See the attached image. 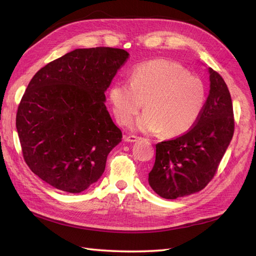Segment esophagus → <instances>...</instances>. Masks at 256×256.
I'll return each instance as SVG.
<instances>
[{
	"mask_svg": "<svg viewBox=\"0 0 256 256\" xmlns=\"http://www.w3.org/2000/svg\"><path fill=\"white\" fill-rule=\"evenodd\" d=\"M140 139H141L140 136H134V134L124 136V141H127V142H136V141H138Z\"/></svg>",
	"mask_w": 256,
	"mask_h": 256,
	"instance_id": "obj_1",
	"label": "esophagus"
}]
</instances>
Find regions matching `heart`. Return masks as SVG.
Segmentation results:
<instances>
[{"label":"heart","instance_id":"obj_1","mask_svg":"<svg viewBox=\"0 0 256 256\" xmlns=\"http://www.w3.org/2000/svg\"><path fill=\"white\" fill-rule=\"evenodd\" d=\"M108 98L116 120L124 126L132 122L144 101L146 112L136 127L176 136L190 130L200 118L206 88L200 77L189 74L177 62L153 60L134 68L130 84H112Z\"/></svg>","mask_w":256,"mask_h":256}]
</instances>
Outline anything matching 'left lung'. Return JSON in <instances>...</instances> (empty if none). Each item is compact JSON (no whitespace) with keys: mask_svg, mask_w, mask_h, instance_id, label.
I'll use <instances>...</instances> for the list:
<instances>
[{"mask_svg":"<svg viewBox=\"0 0 256 256\" xmlns=\"http://www.w3.org/2000/svg\"><path fill=\"white\" fill-rule=\"evenodd\" d=\"M210 72V89L202 114L190 130L156 144L148 184L164 198L190 196L208 184L232 139V96L220 74Z\"/></svg>","mask_w":256,"mask_h":256,"instance_id":"8db88e82","label":"left lung"}]
</instances>
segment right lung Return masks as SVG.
<instances>
[{"mask_svg": "<svg viewBox=\"0 0 256 256\" xmlns=\"http://www.w3.org/2000/svg\"><path fill=\"white\" fill-rule=\"evenodd\" d=\"M128 52L77 48L42 67L18 105L22 156L54 188L79 193L98 182L108 155L122 141L105 106V91Z\"/></svg>", "mask_w": 256, "mask_h": 256, "instance_id": "right-lung-1", "label": "right lung"}]
</instances>
